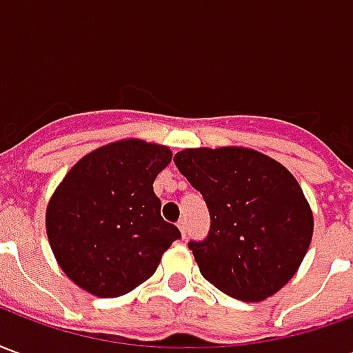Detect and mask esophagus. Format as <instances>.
<instances>
[{
  "label": "esophagus",
  "instance_id": "obj_1",
  "mask_svg": "<svg viewBox=\"0 0 353 353\" xmlns=\"http://www.w3.org/2000/svg\"><path fill=\"white\" fill-rule=\"evenodd\" d=\"M177 227H179V230H181L183 238L187 236V221H185V219H179V221H177Z\"/></svg>",
  "mask_w": 353,
  "mask_h": 353
}]
</instances>
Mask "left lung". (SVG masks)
Returning a JSON list of instances; mask_svg holds the SVG:
<instances>
[{
	"mask_svg": "<svg viewBox=\"0 0 353 353\" xmlns=\"http://www.w3.org/2000/svg\"><path fill=\"white\" fill-rule=\"evenodd\" d=\"M174 162L210 212L208 236L189 242L202 276L248 303L283 288L314 230L310 206L288 168L240 147L185 149Z\"/></svg>",
	"mask_w": 353,
	"mask_h": 353,
	"instance_id": "left-lung-1",
	"label": "left lung"
}]
</instances>
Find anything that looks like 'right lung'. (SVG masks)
<instances>
[{"instance_id":"1","label":"right lung","mask_w":353,"mask_h":353,"mask_svg":"<svg viewBox=\"0 0 353 353\" xmlns=\"http://www.w3.org/2000/svg\"><path fill=\"white\" fill-rule=\"evenodd\" d=\"M170 161L168 147L117 141L81 159L58 185L47 234L60 268L79 288L103 299L130 293L181 238L162 219L153 191Z\"/></svg>"}]
</instances>
